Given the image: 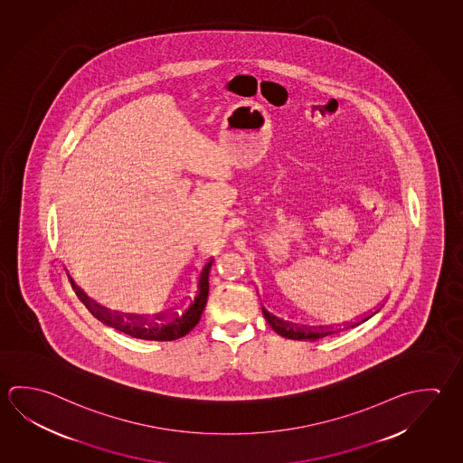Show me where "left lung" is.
Returning a JSON list of instances; mask_svg holds the SVG:
<instances>
[{
  "label": "left lung",
  "instance_id": "left-lung-1",
  "mask_svg": "<svg viewBox=\"0 0 463 463\" xmlns=\"http://www.w3.org/2000/svg\"><path fill=\"white\" fill-rule=\"evenodd\" d=\"M380 308H382V307H377L375 310L370 311L367 315H364L359 320L345 323V325H337L336 328H335V326H318V328H317V326H297L295 323L279 320L278 317L270 315L269 311L266 310L264 307H262V313H264L266 321L269 323L270 328L274 329L280 336L287 337V339H297V341H317V339H321V337L339 333V331H343V329L359 326L364 321L372 318L375 313H379Z\"/></svg>",
  "mask_w": 463,
  "mask_h": 463
}]
</instances>
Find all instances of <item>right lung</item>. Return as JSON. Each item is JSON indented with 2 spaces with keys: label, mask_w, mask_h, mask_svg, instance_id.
Returning a JSON list of instances; mask_svg holds the SVG:
<instances>
[{
  "label": "right lung",
  "mask_w": 463,
  "mask_h": 463,
  "mask_svg": "<svg viewBox=\"0 0 463 463\" xmlns=\"http://www.w3.org/2000/svg\"><path fill=\"white\" fill-rule=\"evenodd\" d=\"M212 262H213V258L202 266L195 295L181 315L165 311V313L153 315L152 318L148 315H132V313L124 315V313L102 307L84 294L83 290L76 286L75 280L70 278V274L68 272L67 274L80 300L86 305L88 310L91 311V315L104 323L106 326L118 329L120 333H126L128 336L137 337V339L175 341V339L185 336L201 320L202 311L205 308L207 297H209V270H211Z\"/></svg>",
  "instance_id": "add662e5"
}]
</instances>
